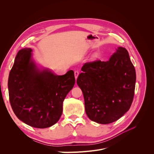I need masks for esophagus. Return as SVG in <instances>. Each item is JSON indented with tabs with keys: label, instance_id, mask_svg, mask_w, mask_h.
I'll use <instances>...</instances> for the list:
<instances>
[{
	"label": "esophagus",
	"instance_id": "1",
	"mask_svg": "<svg viewBox=\"0 0 154 154\" xmlns=\"http://www.w3.org/2000/svg\"><path fill=\"white\" fill-rule=\"evenodd\" d=\"M74 75H75V79H77V77H78V76H79V72L78 70H75V71L74 72Z\"/></svg>",
	"mask_w": 154,
	"mask_h": 154
}]
</instances>
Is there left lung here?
<instances>
[{"instance_id":"obj_1","label":"left lung","mask_w":154,"mask_h":154,"mask_svg":"<svg viewBox=\"0 0 154 154\" xmlns=\"http://www.w3.org/2000/svg\"><path fill=\"white\" fill-rule=\"evenodd\" d=\"M77 84L82 90L86 114L101 124L114 122L130 109L136 73L128 51L118 47L106 62L85 63Z\"/></svg>"}]
</instances>
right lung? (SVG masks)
Segmentation results:
<instances>
[{"label":"right lung","instance_id":"obj_1","mask_svg":"<svg viewBox=\"0 0 154 154\" xmlns=\"http://www.w3.org/2000/svg\"><path fill=\"white\" fill-rule=\"evenodd\" d=\"M32 49L24 48L15 57L8 80L9 100L17 117L38 128L52 126L62 116L63 102L75 84L70 70L58 75L38 66Z\"/></svg>","mask_w":154,"mask_h":154}]
</instances>
